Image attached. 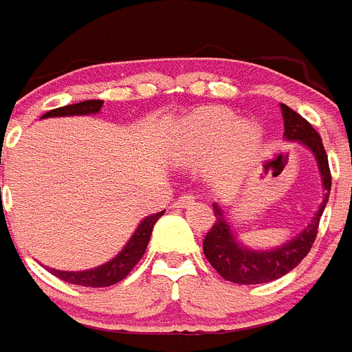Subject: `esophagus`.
Listing matches in <instances>:
<instances>
[{
    "instance_id": "1",
    "label": "esophagus",
    "mask_w": 352,
    "mask_h": 352,
    "mask_svg": "<svg viewBox=\"0 0 352 352\" xmlns=\"http://www.w3.org/2000/svg\"><path fill=\"white\" fill-rule=\"evenodd\" d=\"M197 196L194 194V192H186V194H183V196L179 197L175 201L177 207H181V209H184V207H188V205H192V203L196 201Z\"/></svg>"
}]
</instances>
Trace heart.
Segmentation results:
<instances>
[{
	"mask_svg": "<svg viewBox=\"0 0 352 352\" xmlns=\"http://www.w3.org/2000/svg\"><path fill=\"white\" fill-rule=\"evenodd\" d=\"M256 140L257 129L254 124L244 121L235 123V113L223 108L196 111L186 123V142L190 143V151L196 155H205L222 145L220 158L228 168H236L244 162L250 149L256 145Z\"/></svg>",
	"mask_w": 352,
	"mask_h": 352,
	"instance_id": "b5f03b06",
	"label": "heart"
}]
</instances>
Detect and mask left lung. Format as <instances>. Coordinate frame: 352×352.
<instances>
[{"mask_svg":"<svg viewBox=\"0 0 352 352\" xmlns=\"http://www.w3.org/2000/svg\"><path fill=\"white\" fill-rule=\"evenodd\" d=\"M282 116L283 126H285L283 136L287 140H296V142L304 143L317 158L327 196L322 199L321 209L317 210L311 223H308V228L300 231L293 241L285 242L280 248L269 250V252H256V250L241 246L236 242L233 231L229 229L222 210L218 209V205H212L216 218L212 228L207 231V235L203 239V252L212 265V269L228 282L242 283V285L267 283L282 278L289 270L295 269L296 265L308 256V252L314 246L319 220H321L324 205L329 201L332 175H330L329 156H327L321 136L315 132L314 126L304 117L298 116L295 110H291L285 104H282Z\"/></svg>","mask_w":352,"mask_h":352,"instance_id":"8db88e82","label":"left lung"}]
</instances>
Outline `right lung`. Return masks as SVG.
Listing matches in <instances>:
<instances>
[{"label": "right lung", "mask_w": 352, "mask_h": 352, "mask_svg": "<svg viewBox=\"0 0 352 352\" xmlns=\"http://www.w3.org/2000/svg\"><path fill=\"white\" fill-rule=\"evenodd\" d=\"M102 108V100H83V102L70 104V106H61L56 110L46 111L43 117H65V116H89V113H96ZM164 214L156 212V214L147 216L140 226H138L136 233L132 235L126 246L121 250V254H117L111 261L106 265H100L96 269L82 270V272H63V270L48 269L54 276H57L59 280H63L67 283H74V285H82V287H108L113 283L121 282L126 276L132 272V269L136 267L138 261L142 259L147 244H149L151 233L155 228L156 220Z\"/></svg>", "instance_id": "add662e5"}]
</instances>
